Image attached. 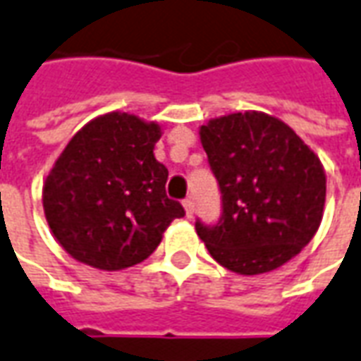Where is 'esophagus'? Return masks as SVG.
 I'll list each match as a JSON object with an SVG mask.
<instances>
[{"instance_id": "obj_1", "label": "esophagus", "mask_w": 361, "mask_h": 361, "mask_svg": "<svg viewBox=\"0 0 361 361\" xmlns=\"http://www.w3.org/2000/svg\"><path fill=\"white\" fill-rule=\"evenodd\" d=\"M183 206H185V212H186V217H192L194 216V204L190 198H186L185 202H183Z\"/></svg>"}]
</instances>
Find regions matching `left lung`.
<instances>
[{"mask_svg":"<svg viewBox=\"0 0 361 361\" xmlns=\"http://www.w3.org/2000/svg\"><path fill=\"white\" fill-rule=\"evenodd\" d=\"M221 190L224 216L196 233L235 274L272 272L301 252L321 226L326 175L321 159L286 122L245 111L200 126Z\"/></svg>","mask_w":361,"mask_h":361,"instance_id":"left-lung-1","label":"left lung"}]
</instances>
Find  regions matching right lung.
<instances>
[{
	"instance_id": "obj_1",
	"label": "right lung",
	"mask_w": 361,
	"mask_h": 361,
	"mask_svg": "<svg viewBox=\"0 0 361 361\" xmlns=\"http://www.w3.org/2000/svg\"><path fill=\"white\" fill-rule=\"evenodd\" d=\"M161 134L157 122L112 111L63 147L46 176L42 206L56 241L78 262L106 272L134 267L185 216L165 192L167 167L153 155Z\"/></svg>"
}]
</instances>
